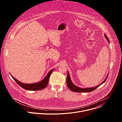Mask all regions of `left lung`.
I'll return each mask as SVG.
<instances>
[{
  "mask_svg": "<svg viewBox=\"0 0 122 122\" xmlns=\"http://www.w3.org/2000/svg\"><path fill=\"white\" fill-rule=\"evenodd\" d=\"M104 36H105V38L108 41L109 43H110V41L109 40V38L106 36V35L104 34ZM108 75L109 74H108L107 77L105 78V80L103 81H102L101 83H100L99 85H98L96 86L92 87H89V88H81V87H78V86H76L75 85H74L73 83V82H72V81L71 80L70 75H69V73L68 72H67V77H66V84H67V85L68 86V88L73 92H79V93H81H81H83V92H84V93L90 92H92V91H94V90H95L96 88L98 87L100 85H101L104 82H105V81H106V80L107 79Z\"/></svg>",
  "mask_w": 122,
  "mask_h": 122,
  "instance_id": "left-lung-1",
  "label": "left lung"
}]
</instances>
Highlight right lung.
<instances>
[{
    "mask_svg": "<svg viewBox=\"0 0 122 122\" xmlns=\"http://www.w3.org/2000/svg\"><path fill=\"white\" fill-rule=\"evenodd\" d=\"M54 70V69H51V70L48 72L47 75L45 77V78L41 81L38 82H36V83H33L28 84V83H23L19 81L18 80H17L15 78H14L11 75H10L12 77V78L14 79V80L17 82V83L18 84L19 86H20L23 88L27 90H29V91H37V90H42L44 88H45L47 86L48 83L50 75Z\"/></svg>",
    "mask_w": 122,
    "mask_h": 122,
    "instance_id": "add662e5",
    "label": "right lung"
}]
</instances>
